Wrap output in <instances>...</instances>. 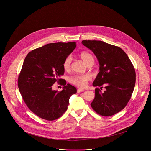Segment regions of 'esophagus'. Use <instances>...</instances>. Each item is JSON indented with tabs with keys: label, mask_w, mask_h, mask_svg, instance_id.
I'll return each instance as SVG.
<instances>
[{
	"label": "esophagus",
	"mask_w": 151,
	"mask_h": 151,
	"mask_svg": "<svg viewBox=\"0 0 151 151\" xmlns=\"http://www.w3.org/2000/svg\"><path fill=\"white\" fill-rule=\"evenodd\" d=\"M83 91H84V90L82 89V88H78L77 90V93H81V92H83Z\"/></svg>",
	"instance_id": "34e87169"
}]
</instances>
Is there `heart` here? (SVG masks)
<instances>
[{
  "instance_id": "1",
  "label": "heart",
  "mask_w": 151,
  "mask_h": 151,
  "mask_svg": "<svg viewBox=\"0 0 151 151\" xmlns=\"http://www.w3.org/2000/svg\"><path fill=\"white\" fill-rule=\"evenodd\" d=\"M79 57L81 58L86 63L88 66L91 64H93L94 63V58L93 55L89 52L83 51L79 54ZM72 57L70 55L68 56L65 60H64L63 63V68L65 71H69L70 69L71 63H72ZM91 79V75L88 74L85 75H75L72 76L70 79V81L73 84L78 86L79 87H83L87 84L88 81Z\"/></svg>"
}]
</instances>
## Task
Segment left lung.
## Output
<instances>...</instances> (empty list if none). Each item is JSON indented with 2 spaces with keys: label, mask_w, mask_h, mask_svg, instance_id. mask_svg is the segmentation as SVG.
Masks as SVG:
<instances>
[{
  "label": "left lung",
  "mask_w": 151,
  "mask_h": 151,
  "mask_svg": "<svg viewBox=\"0 0 151 151\" xmlns=\"http://www.w3.org/2000/svg\"><path fill=\"white\" fill-rule=\"evenodd\" d=\"M82 44L94 52L99 63L100 71L93 86L106 85L104 93L95 90L92 108L101 116L114 115L124 108L132 97L136 83L134 66L118 47L101 40H82Z\"/></svg>",
  "instance_id": "1"
}]
</instances>
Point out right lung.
I'll use <instances>...</instances> for the list:
<instances>
[{"instance_id": "obj_1", "label": "right lung", "mask_w": 151, "mask_h": 151, "mask_svg": "<svg viewBox=\"0 0 151 151\" xmlns=\"http://www.w3.org/2000/svg\"><path fill=\"white\" fill-rule=\"evenodd\" d=\"M75 42L47 44L30 51L26 57L18 79L19 91L29 109L39 117L54 121L65 112L76 88L62 82L58 92L52 85L63 75V63L76 48Z\"/></svg>"}]
</instances>
